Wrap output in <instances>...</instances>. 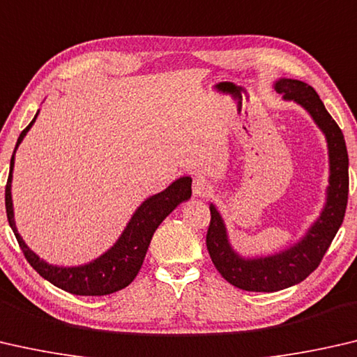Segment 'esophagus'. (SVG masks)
Returning a JSON list of instances; mask_svg holds the SVG:
<instances>
[{
	"mask_svg": "<svg viewBox=\"0 0 357 357\" xmlns=\"http://www.w3.org/2000/svg\"><path fill=\"white\" fill-rule=\"evenodd\" d=\"M210 192V185L207 183L206 178L196 177L192 180V196L195 197H204Z\"/></svg>",
	"mask_w": 357,
	"mask_h": 357,
	"instance_id": "1",
	"label": "esophagus"
}]
</instances>
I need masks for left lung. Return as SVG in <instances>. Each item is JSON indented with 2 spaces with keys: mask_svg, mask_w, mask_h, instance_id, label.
Masks as SVG:
<instances>
[{
  "mask_svg": "<svg viewBox=\"0 0 357 357\" xmlns=\"http://www.w3.org/2000/svg\"><path fill=\"white\" fill-rule=\"evenodd\" d=\"M273 89L284 101H293L312 116L324 134L329 156V185L318 218L289 247L267 256H242L234 250L220 210L210 202L207 250L221 277L231 284L255 293H273L305 280L319 266L337 231L340 229L348 202V151L343 132L327 112L318 93L302 80L282 77Z\"/></svg>",
  "mask_w": 357,
  "mask_h": 357,
  "instance_id": "8db88e82",
  "label": "left lung"
}]
</instances>
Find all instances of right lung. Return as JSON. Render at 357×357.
I'll return each mask as SVG.
<instances>
[{"instance_id":"add662e5","label":"right lung","mask_w":357,"mask_h":357,"mask_svg":"<svg viewBox=\"0 0 357 357\" xmlns=\"http://www.w3.org/2000/svg\"><path fill=\"white\" fill-rule=\"evenodd\" d=\"M39 115H34L31 123L17 139L13 158H10L9 178L6 185V213H8L9 226L14 231L17 242L25 255L26 261L47 282L56 288L75 296H107L120 291L130 284L142 267L149 245L155 231L158 229L169 213L174 212L180 204L191 197V177H180L167 186L166 190L150 196L134 210L123 232L116 238L109 250L80 266H55L39 258V255L28 247L17 231L13 204V172L15 162V151L25 139L26 132L31 130Z\"/></svg>"}]
</instances>
